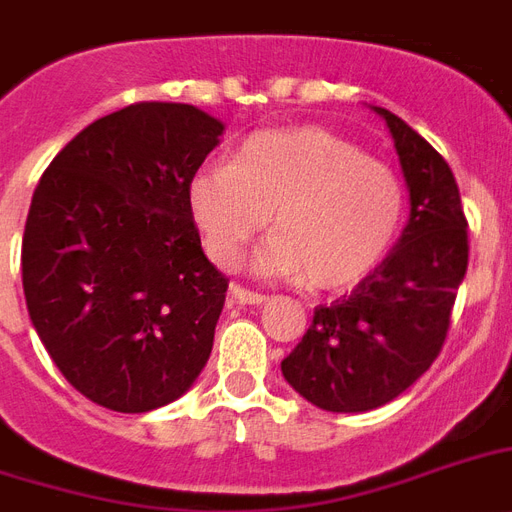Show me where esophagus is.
I'll use <instances>...</instances> for the list:
<instances>
[{"label":"esophagus","instance_id":"34e87169","mask_svg":"<svg viewBox=\"0 0 512 512\" xmlns=\"http://www.w3.org/2000/svg\"><path fill=\"white\" fill-rule=\"evenodd\" d=\"M231 303L236 305H263L265 295H257V292H249V289L239 287V284H231Z\"/></svg>","mask_w":512,"mask_h":512}]
</instances>
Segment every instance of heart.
Masks as SVG:
<instances>
[{"instance_id": "1", "label": "heart", "mask_w": 512, "mask_h": 512, "mask_svg": "<svg viewBox=\"0 0 512 512\" xmlns=\"http://www.w3.org/2000/svg\"><path fill=\"white\" fill-rule=\"evenodd\" d=\"M188 209L220 268H236L273 215L279 233L257 252L255 271L342 292L372 276L396 247L406 193L388 164L308 124L255 132L228 164L193 172Z\"/></svg>"}]
</instances>
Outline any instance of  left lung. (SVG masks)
Listing matches in <instances>:
<instances>
[{"label": "left lung", "instance_id": "8db88e82", "mask_svg": "<svg viewBox=\"0 0 512 512\" xmlns=\"http://www.w3.org/2000/svg\"><path fill=\"white\" fill-rule=\"evenodd\" d=\"M385 119L409 188V223L385 263L332 305L281 361L284 380L327 412H369L428 372L468 271V220L449 164L428 140Z\"/></svg>", "mask_w": 512, "mask_h": 512}]
</instances>
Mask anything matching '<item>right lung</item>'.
Segmentation results:
<instances>
[{"label": "right lung", "instance_id": "add662e5", "mask_svg": "<svg viewBox=\"0 0 512 512\" xmlns=\"http://www.w3.org/2000/svg\"><path fill=\"white\" fill-rule=\"evenodd\" d=\"M223 122L135 103L84 127L36 185L23 295L63 377L95 404H172L207 364L228 279L201 249L188 180Z\"/></svg>", "mask_w": 512, "mask_h": 512}]
</instances>
